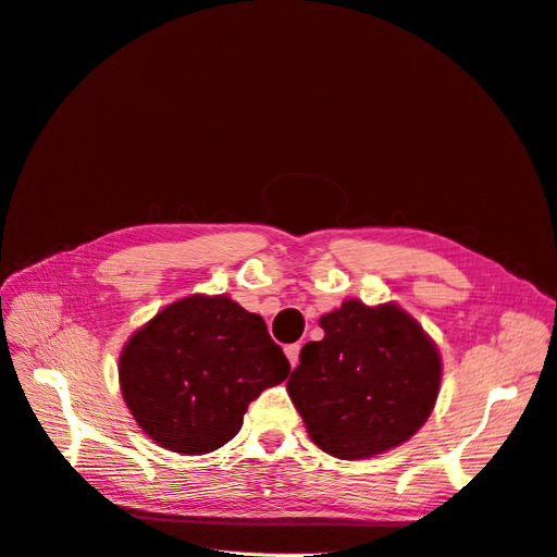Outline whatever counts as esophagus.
<instances>
[{
  "mask_svg": "<svg viewBox=\"0 0 557 557\" xmlns=\"http://www.w3.org/2000/svg\"><path fill=\"white\" fill-rule=\"evenodd\" d=\"M299 352H301V346H299V344H287V346H285V355H287V359H289V367H292V369L299 364Z\"/></svg>",
  "mask_w": 557,
  "mask_h": 557,
  "instance_id": "obj_1",
  "label": "esophagus"
}]
</instances>
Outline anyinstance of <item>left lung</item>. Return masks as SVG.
Instances as JSON below:
<instances>
[{
    "label": "left lung",
    "mask_w": 557,
    "mask_h": 557,
    "mask_svg": "<svg viewBox=\"0 0 557 557\" xmlns=\"http://www.w3.org/2000/svg\"><path fill=\"white\" fill-rule=\"evenodd\" d=\"M319 325L323 339L301 348L287 380L310 438L346 461L409 441L441 386V355L418 321L391 304L346 301Z\"/></svg>",
    "instance_id": "1"
}]
</instances>
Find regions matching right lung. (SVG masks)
Here are the masks:
<instances>
[{
	"mask_svg": "<svg viewBox=\"0 0 557 557\" xmlns=\"http://www.w3.org/2000/svg\"><path fill=\"white\" fill-rule=\"evenodd\" d=\"M287 373L263 317L202 294L154 314L119 359L127 409L152 441L180 454H207L232 441L249 403Z\"/></svg>",
	"mask_w": 557,
	"mask_h": 557,
	"instance_id": "obj_1",
	"label": "right lung"
}]
</instances>
